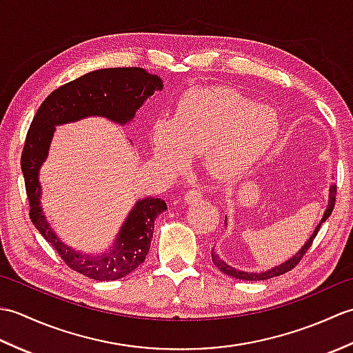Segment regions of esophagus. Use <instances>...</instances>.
I'll list each match as a JSON object with an SVG mask.
<instances>
[{"label": "esophagus", "mask_w": 353, "mask_h": 353, "mask_svg": "<svg viewBox=\"0 0 353 353\" xmlns=\"http://www.w3.org/2000/svg\"><path fill=\"white\" fill-rule=\"evenodd\" d=\"M201 197H203V192L199 188H191L185 192L183 200L185 203H194V201H199Z\"/></svg>", "instance_id": "34e87169"}]
</instances>
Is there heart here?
Wrapping results in <instances>:
<instances>
[{
  "instance_id": "heart-1",
  "label": "heart",
  "mask_w": 353,
  "mask_h": 353,
  "mask_svg": "<svg viewBox=\"0 0 353 353\" xmlns=\"http://www.w3.org/2000/svg\"><path fill=\"white\" fill-rule=\"evenodd\" d=\"M279 118L223 88H197L177 104L172 121L157 118L150 132L154 161L167 171H182L201 154L209 176L230 181L250 170L272 147Z\"/></svg>"
}]
</instances>
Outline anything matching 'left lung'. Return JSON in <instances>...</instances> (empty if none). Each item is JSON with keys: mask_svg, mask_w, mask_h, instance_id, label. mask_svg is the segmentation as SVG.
Instances as JSON below:
<instances>
[{"mask_svg": "<svg viewBox=\"0 0 353 353\" xmlns=\"http://www.w3.org/2000/svg\"><path fill=\"white\" fill-rule=\"evenodd\" d=\"M335 197H336V186H335V185H331V188H329L327 208H326V211H325V214H323V219H321V221L317 224V228H316V230L312 232L311 238L302 245V249L299 250V252L294 254V256H291L288 261H285L283 264L277 265V267H273L272 270H268V272L250 273V272H243V270H238V268H235V267H232V265L226 264V262H224V261L219 256V254L212 252V262H214V265H215L216 268H219L220 272H223L224 274L235 277V279H239V281H265V279H272V277H276V276H281V274L287 273V272H291V270L294 268V267L299 264V262H301V259L303 258V254H305L306 252H308V249L311 247V244H312V241H314V238H316V235H317V232H319L321 224H323V223L327 220V216L332 214V209H334V206H335Z\"/></svg>", "mask_w": 353, "mask_h": 353, "instance_id": "1", "label": "left lung"}]
</instances>
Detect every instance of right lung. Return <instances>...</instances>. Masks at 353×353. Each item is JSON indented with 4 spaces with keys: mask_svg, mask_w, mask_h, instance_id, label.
<instances>
[{
    "mask_svg": "<svg viewBox=\"0 0 353 353\" xmlns=\"http://www.w3.org/2000/svg\"><path fill=\"white\" fill-rule=\"evenodd\" d=\"M162 80L144 68H104L88 72L52 91L37 109L21 154V170L30 203V220L74 272L95 281H115L144 262L153 238L156 216L167 209L162 199L138 200L127 215L112 249L101 254L80 253L65 245L45 219L41 206L39 168L47 159L54 125L85 117H104L118 124L133 119L142 103Z\"/></svg>",
    "mask_w": 353,
    "mask_h": 353,
    "instance_id": "add662e5",
    "label": "right lung"
}]
</instances>
